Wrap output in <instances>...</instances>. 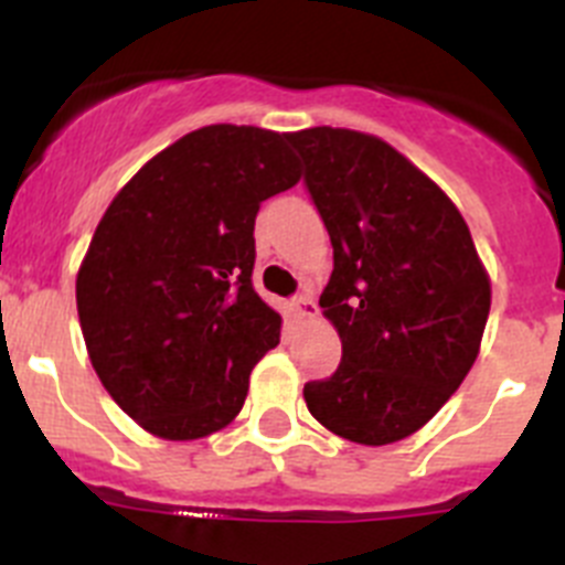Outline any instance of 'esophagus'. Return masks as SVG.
<instances>
[{"label":"esophagus","instance_id":"esophagus-1","mask_svg":"<svg viewBox=\"0 0 565 565\" xmlns=\"http://www.w3.org/2000/svg\"><path fill=\"white\" fill-rule=\"evenodd\" d=\"M291 313L297 319L310 322V319H317V302H313V297H310V294H297V297L291 299Z\"/></svg>","mask_w":565,"mask_h":565}]
</instances>
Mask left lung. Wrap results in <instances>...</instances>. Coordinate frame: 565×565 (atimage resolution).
I'll list each match as a JSON object with an SVG mask.
<instances>
[{
    "instance_id": "obj_1",
    "label": "left lung",
    "mask_w": 565,
    "mask_h": 565,
    "mask_svg": "<svg viewBox=\"0 0 565 565\" xmlns=\"http://www.w3.org/2000/svg\"><path fill=\"white\" fill-rule=\"evenodd\" d=\"M333 243L319 297L341 339L308 412L359 445L420 431L459 390L482 347L490 277L462 212L381 137L350 128L288 134Z\"/></svg>"
}]
</instances>
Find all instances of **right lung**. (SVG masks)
<instances>
[{
	"instance_id": "right-lung-1",
	"label": "right lung",
	"mask_w": 565,
	"mask_h": 565,
	"mask_svg": "<svg viewBox=\"0 0 565 565\" xmlns=\"http://www.w3.org/2000/svg\"><path fill=\"white\" fill-rule=\"evenodd\" d=\"M299 179L288 134L218 122L148 159L103 212L77 319L100 384L153 437L190 443L241 414L282 324L252 286L255 218Z\"/></svg>"
}]
</instances>
